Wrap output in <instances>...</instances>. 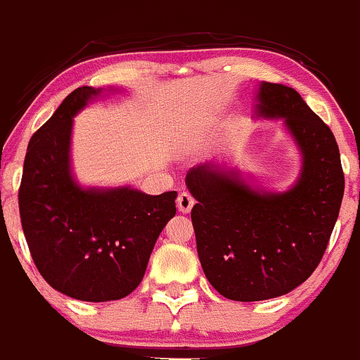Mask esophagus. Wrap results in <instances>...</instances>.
<instances>
[{
	"mask_svg": "<svg viewBox=\"0 0 360 360\" xmlns=\"http://www.w3.org/2000/svg\"><path fill=\"white\" fill-rule=\"evenodd\" d=\"M193 205H195V198H193L190 193L183 191L177 196V209H179V212H183V214H188L193 209Z\"/></svg>",
	"mask_w": 360,
	"mask_h": 360,
	"instance_id": "esophagus-1",
	"label": "esophagus"
}]
</instances>
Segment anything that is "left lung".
Returning <instances> with one entry per match:
<instances>
[{
  "mask_svg": "<svg viewBox=\"0 0 360 360\" xmlns=\"http://www.w3.org/2000/svg\"><path fill=\"white\" fill-rule=\"evenodd\" d=\"M253 113L283 120L300 151V172L288 190H262L238 167L219 162L186 176L196 200L191 221L200 264L210 285L236 302L281 297L312 274L345 190L335 136L297 91L260 82Z\"/></svg>",
  "mask_w": 360,
  "mask_h": 360,
  "instance_id": "obj_1",
  "label": "left lung"
}]
</instances>
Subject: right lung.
Here are the masks:
<instances>
[{"label":"right lung","mask_w":360,"mask_h":360,"mask_svg":"<svg viewBox=\"0 0 360 360\" xmlns=\"http://www.w3.org/2000/svg\"><path fill=\"white\" fill-rule=\"evenodd\" d=\"M108 91H72L30 138L18 209L44 281L82 302H108L138 288L158 234L176 215V191L82 186L72 172L74 117Z\"/></svg>","instance_id":"right-lung-1"}]
</instances>
